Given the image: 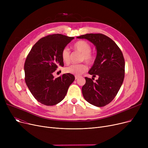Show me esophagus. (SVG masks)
Here are the masks:
<instances>
[{
  "label": "esophagus",
  "instance_id": "obj_1",
  "mask_svg": "<svg viewBox=\"0 0 148 148\" xmlns=\"http://www.w3.org/2000/svg\"><path fill=\"white\" fill-rule=\"evenodd\" d=\"M79 76H77V75H76V76H75V80H77V79H78V78H79Z\"/></svg>",
  "mask_w": 148,
  "mask_h": 148
}]
</instances>
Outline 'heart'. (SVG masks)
I'll return each instance as SVG.
<instances>
[{
  "instance_id": "b5f03b06",
  "label": "heart",
  "mask_w": 148,
  "mask_h": 148,
  "mask_svg": "<svg viewBox=\"0 0 148 148\" xmlns=\"http://www.w3.org/2000/svg\"><path fill=\"white\" fill-rule=\"evenodd\" d=\"M73 47L74 50L81 53L80 60L86 62L88 64H92L95 60L94 54L92 53L91 45L86 41L80 40L74 43ZM61 58L62 60L65 64H68L70 61V51L69 49L65 47L62 50ZM88 69V66L86 64L82 63L80 64H73L69 65L65 68V71L66 73L79 75Z\"/></svg>"
}]
</instances>
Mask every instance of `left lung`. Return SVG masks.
Listing matches in <instances>:
<instances>
[{"mask_svg": "<svg viewBox=\"0 0 148 148\" xmlns=\"http://www.w3.org/2000/svg\"><path fill=\"white\" fill-rule=\"evenodd\" d=\"M77 38L86 39L96 46L97 50L94 64L88 73L98 77V79L94 82L93 77H85L83 97L95 106H105L115 98L124 79L125 60L122 52L111 38L102 34H89Z\"/></svg>", "mask_w": 148, "mask_h": 148, "instance_id": "1", "label": "left lung"}]
</instances>
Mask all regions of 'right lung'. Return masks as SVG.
<instances>
[{"label": "right lung", "mask_w": 148, "mask_h": 148, "mask_svg": "<svg viewBox=\"0 0 148 148\" xmlns=\"http://www.w3.org/2000/svg\"><path fill=\"white\" fill-rule=\"evenodd\" d=\"M74 38L59 34L49 35L35 44L26 58L25 82L34 98L44 105L60 103L75 80L69 73L56 79L53 75L58 66H64L62 50Z\"/></svg>", "instance_id": "right-lung-1"}]
</instances>
